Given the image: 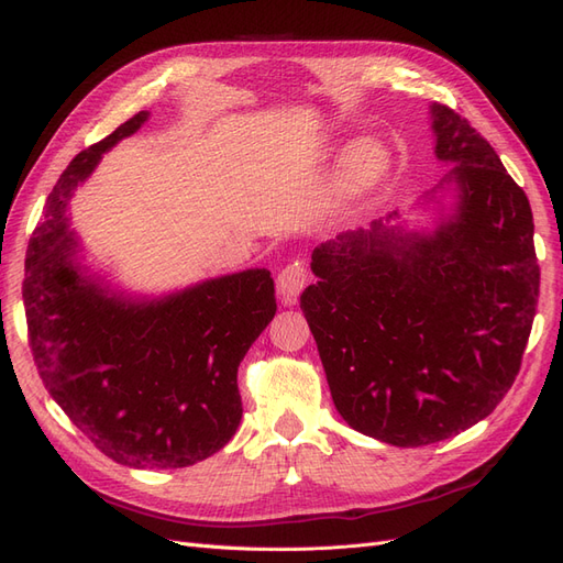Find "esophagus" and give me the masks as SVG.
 Instances as JSON below:
<instances>
[{"label": "esophagus", "instance_id": "1", "mask_svg": "<svg viewBox=\"0 0 563 563\" xmlns=\"http://www.w3.org/2000/svg\"><path fill=\"white\" fill-rule=\"evenodd\" d=\"M310 267L305 261L288 263L279 275H277V294L284 305H294L298 294L305 288V284L310 282Z\"/></svg>", "mask_w": 563, "mask_h": 563}]
</instances>
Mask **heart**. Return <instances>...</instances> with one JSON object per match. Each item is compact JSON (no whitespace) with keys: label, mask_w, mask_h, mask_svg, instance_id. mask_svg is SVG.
Returning <instances> with one entry per match:
<instances>
[{"label":"heart","mask_w":563,"mask_h":563,"mask_svg":"<svg viewBox=\"0 0 563 563\" xmlns=\"http://www.w3.org/2000/svg\"><path fill=\"white\" fill-rule=\"evenodd\" d=\"M385 168H387L385 152L376 143H368V141L354 145L345 159V176L352 187L373 185L376 180H380Z\"/></svg>","instance_id":"obj_1"}]
</instances>
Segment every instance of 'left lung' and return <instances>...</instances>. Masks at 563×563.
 <instances>
[{
	"label": "left lung",
	"instance_id": "left-lung-1",
	"mask_svg": "<svg viewBox=\"0 0 563 563\" xmlns=\"http://www.w3.org/2000/svg\"><path fill=\"white\" fill-rule=\"evenodd\" d=\"M449 174L424 195L430 230L343 232L312 251L300 296L338 413L391 446H428L493 413L531 335L540 267L533 213L482 133L434 103ZM452 190L444 205L435 195Z\"/></svg>",
	"mask_w": 563,
	"mask_h": 563
}]
</instances>
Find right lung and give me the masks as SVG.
Returning a JSON list of instances; mask_svg holds the SVG:
<instances>
[{
	"instance_id": "obj_1",
	"label": "right lung",
	"mask_w": 563,
	"mask_h": 563,
	"mask_svg": "<svg viewBox=\"0 0 563 563\" xmlns=\"http://www.w3.org/2000/svg\"><path fill=\"white\" fill-rule=\"evenodd\" d=\"M147 117H131L65 168L32 232L23 302L40 378L77 430L119 465L176 470L207 460L240 428L236 368L277 300L265 267L145 298L112 291L81 265L67 203Z\"/></svg>"
}]
</instances>
